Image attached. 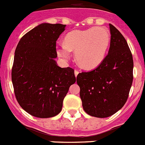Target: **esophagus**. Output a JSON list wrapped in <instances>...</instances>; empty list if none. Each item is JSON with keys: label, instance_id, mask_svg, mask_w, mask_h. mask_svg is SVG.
I'll list each match as a JSON object with an SVG mask.
<instances>
[{"label": "esophagus", "instance_id": "1", "mask_svg": "<svg viewBox=\"0 0 145 145\" xmlns=\"http://www.w3.org/2000/svg\"><path fill=\"white\" fill-rule=\"evenodd\" d=\"M78 73H79V71H78V70H75V77H76L77 75H78Z\"/></svg>", "mask_w": 145, "mask_h": 145}]
</instances>
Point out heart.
<instances>
[{"mask_svg":"<svg viewBox=\"0 0 145 145\" xmlns=\"http://www.w3.org/2000/svg\"><path fill=\"white\" fill-rule=\"evenodd\" d=\"M110 42V35L105 27L75 29L66 35L63 44L57 46V53L64 59H68L70 52L75 50V59L82 67L93 68L105 59Z\"/></svg>","mask_w":145,"mask_h":145,"instance_id":"1","label":"heart"}]
</instances>
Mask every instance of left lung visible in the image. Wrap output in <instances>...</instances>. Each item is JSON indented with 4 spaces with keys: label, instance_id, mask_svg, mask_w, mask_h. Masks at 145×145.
Segmentation results:
<instances>
[{
    "label": "left lung",
    "instance_id": "obj_1",
    "mask_svg": "<svg viewBox=\"0 0 145 145\" xmlns=\"http://www.w3.org/2000/svg\"><path fill=\"white\" fill-rule=\"evenodd\" d=\"M110 29L108 54L97 68L77 76L84 111L97 118L111 116L123 107L134 77L132 54L127 42L111 24Z\"/></svg>",
    "mask_w": 145,
    "mask_h": 145
}]
</instances>
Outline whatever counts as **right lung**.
<instances>
[{
  "label": "right lung",
  "instance_id": "add662e5",
  "mask_svg": "<svg viewBox=\"0 0 145 145\" xmlns=\"http://www.w3.org/2000/svg\"><path fill=\"white\" fill-rule=\"evenodd\" d=\"M66 25L43 23L23 35L15 50L11 80L16 100L31 116L47 118L61 112L64 98L75 84L74 70L54 59L56 42Z\"/></svg>",
  "mask_w": 145,
  "mask_h": 145
}]
</instances>
